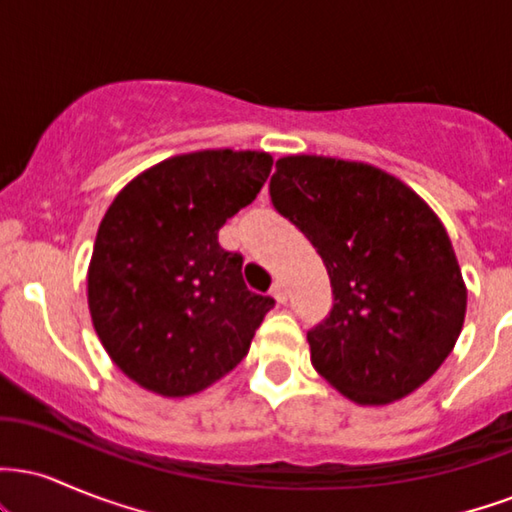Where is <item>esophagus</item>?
Segmentation results:
<instances>
[{
	"instance_id": "1",
	"label": "esophagus",
	"mask_w": 512,
	"mask_h": 512,
	"mask_svg": "<svg viewBox=\"0 0 512 512\" xmlns=\"http://www.w3.org/2000/svg\"><path fill=\"white\" fill-rule=\"evenodd\" d=\"M272 298L276 303L289 301V296H286V289H284V284H281V281H274V284H272Z\"/></svg>"
}]
</instances>
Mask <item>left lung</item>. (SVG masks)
<instances>
[{"instance_id": "8db88e82", "label": "left lung", "mask_w": 512, "mask_h": 512, "mask_svg": "<svg viewBox=\"0 0 512 512\" xmlns=\"http://www.w3.org/2000/svg\"><path fill=\"white\" fill-rule=\"evenodd\" d=\"M274 209L325 262L332 310L308 332L317 373L356 404L421 387L462 332L467 286L433 209L385 170L327 156H284Z\"/></svg>"}]
</instances>
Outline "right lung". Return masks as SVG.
I'll return each instance as SVG.
<instances>
[{
    "mask_svg": "<svg viewBox=\"0 0 512 512\" xmlns=\"http://www.w3.org/2000/svg\"><path fill=\"white\" fill-rule=\"evenodd\" d=\"M264 151L207 149L137 175L98 226L88 310L98 339L129 380L187 397L248 354L274 308L243 281V257L219 228L248 207L272 170Z\"/></svg>",
    "mask_w": 512,
    "mask_h": 512,
    "instance_id": "add662e5",
    "label": "right lung"
}]
</instances>
